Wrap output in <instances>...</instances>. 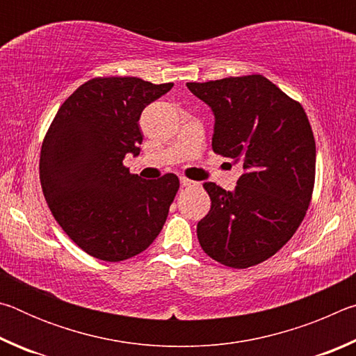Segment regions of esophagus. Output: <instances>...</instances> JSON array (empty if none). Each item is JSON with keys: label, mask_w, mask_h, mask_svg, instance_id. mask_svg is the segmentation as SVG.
I'll use <instances>...</instances> for the list:
<instances>
[{"label": "esophagus", "mask_w": 356, "mask_h": 356, "mask_svg": "<svg viewBox=\"0 0 356 356\" xmlns=\"http://www.w3.org/2000/svg\"><path fill=\"white\" fill-rule=\"evenodd\" d=\"M180 184H182V186H186V188H193V186L200 185L197 182H195V180L186 179V177H180Z\"/></svg>", "instance_id": "esophagus-1"}]
</instances>
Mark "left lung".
I'll list each match as a JSON object with an SVG mask.
<instances>
[{"mask_svg":"<svg viewBox=\"0 0 356 356\" xmlns=\"http://www.w3.org/2000/svg\"><path fill=\"white\" fill-rule=\"evenodd\" d=\"M186 86L215 113L213 152L245 170L232 193L202 185L212 204L197 222V240L226 267H252L292 238L311 204L316 140L308 116L259 74Z\"/></svg>","mask_w":356,"mask_h":356,"instance_id":"8db88e82","label":"left lung"}]
</instances>
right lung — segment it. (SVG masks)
Here are the masks:
<instances>
[{
	"mask_svg": "<svg viewBox=\"0 0 356 356\" xmlns=\"http://www.w3.org/2000/svg\"><path fill=\"white\" fill-rule=\"evenodd\" d=\"M172 83L95 76L59 106L40 149L39 174L58 225L89 256L119 262L159 236L179 190L176 174L143 180L124 165L140 154V116Z\"/></svg>",
	"mask_w": 356,
	"mask_h": 356,
	"instance_id": "obj_1",
	"label": "right lung"
}]
</instances>
